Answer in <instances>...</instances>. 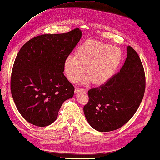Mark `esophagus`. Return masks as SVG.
<instances>
[{"label": "esophagus", "mask_w": 160, "mask_h": 160, "mask_svg": "<svg viewBox=\"0 0 160 160\" xmlns=\"http://www.w3.org/2000/svg\"><path fill=\"white\" fill-rule=\"evenodd\" d=\"M85 92V91L83 89H80V88H75V93H76V94H78V93H79V92Z\"/></svg>", "instance_id": "esophagus-1"}]
</instances>
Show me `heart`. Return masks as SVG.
<instances>
[{
  "mask_svg": "<svg viewBox=\"0 0 160 160\" xmlns=\"http://www.w3.org/2000/svg\"><path fill=\"white\" fill-rule=\"evenodd\" d=\"M122 52L118 47L98 40L89 39L75 50L74 57L63 62V72L67 79L76 83L84 77L93 85L100 86L108 82L120 66Z\"/></svg>",
  "mask_w": 160,
  "mask_h": 160,
  "instance_id": "b5f03b06",
  "label": "heart"
}]
</instances>
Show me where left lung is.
<instances>
[{"mask_svg":"<svg viewBox=\"0 0 160 160\" xmlns=\"http://www.w3.org/2000/svg\"><path fill=\"white\" fill-rule=\"evenodd\" d=\"M127 59L120 71L104 85L88 91L84 113L92 128L101 132L118 129L125 124L143 98L146 78L140 57L127 48Z\"/></svg>","mask_w":160,"mask_h":160,"instance_id":"1","label":"left lung"}]
</instances>
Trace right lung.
Here are the masks:
<instances>
[{"mask_svg":"<svg viewBox=\"0 0 160 160\" xmlns=\"http://www.w3.org/2000/svg\"><path fill=\"white\" fill-rule=\"evenodd\" d=\"M79 28L66 33L33 38L20 49L11 75V93L20 114L28 122L45 127L56 120L61 106L73 97L63 62L80 41Z\"/></svg>","mask_w":160,"mask_h":160,"instance_id":"add662e5","label":"right lung"}]
</instances>
